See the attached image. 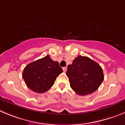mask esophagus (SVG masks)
I'll use <instances>...</instances> for the list:
<instances>
[{"mask_svg":"<svg viewBox=\"0 0 125 125\" xmlns=\"http://www.w3.org/2000/svg\"><path fill=\"white\" fill-rule=\"evenodd\" d=\"M63 71L64 72H66V71H67V67H63Z\"/></svg>","mask_w":125,"mask_h":125,"instance_id":"obj_1","label":"esophagus"}]
</instances>
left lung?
I'll return each instance as SVG.
<instances>
[{
    "instance_id": "obj_1",
    "label": "left lung",
    "mask_w": 125,
    "mask_h": 125,
    "mask_svg": "<svg viewBox=\"0 0 125 125\" xmlns=\"http://www.w3.org/2000/svg\"><path fill=\"white\" fill-rule=\"evenodd\" d=\"M66 75L77 94L86 95L98 89L104 79L101 66L86 56H79L68 65Z\"/></svg>"
}]
</instances>
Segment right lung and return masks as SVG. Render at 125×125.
I'll use <instances>...</instances> for the list:
<instances>
[{"instance_id":"obj_1","label":"right lung","mask_w":125,"mask_h":125,"mask_svg":"<svg viewBox=\"0 0 125 125\" xmlns=\"http://www.w3.org/2000/svg\"><path fill=\"white\" fill-rule=\"evenodd\" d=\"M58 62L46 56L28 64L24 69L22 76L26 85L36 93H44L53 85L57 77L62 73Z\"/></svg>"}]
</instances>
